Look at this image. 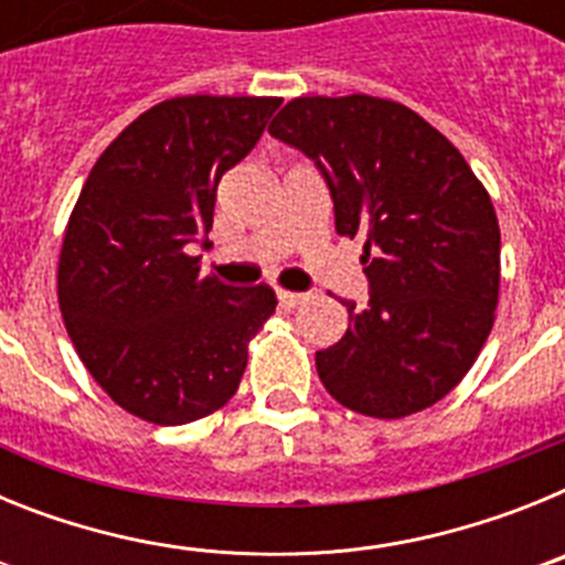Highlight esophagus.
Masks as SVG:
<instances>
[{"label": "esophagus", "instance_id": "34e87169", "mask_svg": "<svg viewBox=\"0 0 565 565\" xmlns=\"http://www.w3.org/2000/svg\"><path fill=\"white\" fill-rule=\"evenodd\" d=\"M277 297H279V302H282V306H286V308H297V306H302V302H306L308 294H299V291H279Z\"/></svg>", "mask_w": 565, "mask_h": 565}]
</instances>
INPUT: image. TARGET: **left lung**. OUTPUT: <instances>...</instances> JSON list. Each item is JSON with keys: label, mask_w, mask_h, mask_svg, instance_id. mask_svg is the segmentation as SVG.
<instances>
[{"label": "left lung", "mask_w": 565, "mask_h": 565, "mask_svg": "<svg viewBox=\"0 0 565 565\" xmlns=\"http://www.w3.org/2000/svg\"><path fill=\"white\" fill-rule=\"evenodd\" d=\"M268 132L317 163L342 237H362L371 299H344L348 331L317 351L348 411L404 418L467 376L495 322L501 228L476 172L436 127L373 96H306Z\"/></svg>", "instance_id": "1"}]
</instances>
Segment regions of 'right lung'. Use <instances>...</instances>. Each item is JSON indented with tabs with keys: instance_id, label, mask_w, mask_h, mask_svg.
<instances>
[{
	"instance_id": "right-lung-1",
	"label": "right lung",
	"mask_w": 565,
	"mask_h": 565,
	"mask_svg": "<svg viewBox=\"0 0 565 565\" xmlns=\"http://www.w3.org/2000/svg\"><path fill=\"white\" fill-rule=\"evenodd\" d=\"M282 98L181 96L138 115L102 152L58 257V308L102 391L143 422L189 424L237 393L268 286L201 277L217 183Z\"/></svg>"
}]
</instances>
